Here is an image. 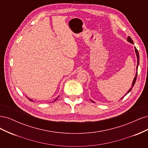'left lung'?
<instances>
[{
    "mask_svg": "<svg viewBox=\"0 0 148 148\" xmlns=\"http://www.w3.org/2000/svg\"><path fill=\"white\" fill-rule=\"evenodd\" d=\"M127 41L129 42H130V43H132V44H133V40L132 39V38L130 37V36H128V38H127ZM135 52H136V57H137V66H136V75H135V77L134 78V79H133V83H132V86L130 88V89H129V90L128 91V92H127V93L126 94V95H127V94L128 93V92H130V91L132 90V88H133V86L134 85H135V82H136V77H137V74H138V65H139V60H140V56H139V53H138V50H137V49L135 47ZM123 98V97H122ZM92 102H93L92 101H91Z\"/></svg>",
    "mask_w": 148,
    "mask_h": 148,
    "instance_id": "left-lung-1",
    "label": "left lung"
}]
</instances>
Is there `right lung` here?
Here are the masks:
<instances>
[{
    "instance_id": "add662e5",
    "label": "right lung",
    "mask_w": 148,
    "mask_h": 148,
    "mask_svg": "<svg viewBox=\"0 0 148 148\" xmlns=\"http://www.w3.org/2000/svg\"><path fill=\"white\" fill-rule=\"evenodd\" d=\"M59 96H58V97H57L56 98V99H55V101H56V100H57V99H58V98H59ZM28 99H29V101H32V102H33V101H32V100H31V99H29V98H28ZM54 101H53V102H54Z\"/></svg>"
}]
</instances>
